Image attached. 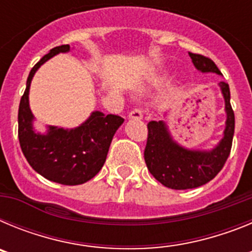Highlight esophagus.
Here are the masks:
<instances>
[{
  "mask_svg": "<svg viewBox=\"0 0 252 252\" xmlns=\"http://www.w3.org/2000/svg\"><path fill=\"white\" fill-rule=\"evenodd\" d=\"M128 117L132 120H141L142 119V111L140 108H133L130 113H128Z\"/></svg>",
  "mask_w": 252,
  "mask_h": 252,
  "instance_id": "1",
  "label": "esophagus"
}]
</instances>
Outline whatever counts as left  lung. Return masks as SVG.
<instances>
[{"label": "left lung", "instance_id": "1", "mask_svg": "<svg viewBox=\"0 0 252 252\" xmlns=\"http://www.w3.org/2000/svg\"><path fill=\"white\" fill-rule=\"evenodd\" d=\"M193 64L203 73L221 74L212 59L189 53ZM226 103V128L223 139L211 151L188 150L171 140L165 124L150 121L148 124V141L144 158L146 166L158 182L171 189H192L208 183L223 168L232 148L235 132V113L230 102V87L220 83Z\"/></svg>", "mask_w": 252, "mask_h": 252}]
</instances>
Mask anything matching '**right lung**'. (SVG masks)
Here are the masks:
<instances>
[{"mask_svg":"<svg viewBox=\"0 0 252 252\" xmlns=\"http://www.w3.org/2000/svg\"><path fill=\"white\" fill-rule=\"evenodd\" d=\"M69 48L55 46L30 70L19 106V141L28 162L40 175L64 186H78L92 179L101 170L113 135L125 120L121 116L95 111L74 130L50 126L46 135L32 130L34 117L29 106L31 79L41 64L59 53H66Z\"/></svg>","mask_w":252,"mask_h":252,"instance_id":"add662e5","label":"right lung"}]
</instances>
